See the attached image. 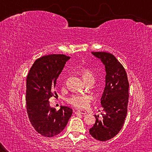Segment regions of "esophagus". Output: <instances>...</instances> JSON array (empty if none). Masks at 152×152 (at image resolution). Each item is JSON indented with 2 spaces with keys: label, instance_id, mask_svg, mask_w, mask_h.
Listing matches in <instances>:
<instances>
[{
  "label": "esophagus",
  "instance_id": "esophagus-1",
  "mask_svg": "<svg viewBox=\"0 0 152 152\" xmlns=\"http://www.w3.org/2000/svg\"><path fill=\"white\" fill-rule=\"evenodd\" d=\"M75 113L76 115H78V114H80V115H86V112L85 110H76V111L74 112Z\"/></svg>",
  "mask_w": 152,
  "mask_h": 152
}]
</instances>
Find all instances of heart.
<instances>
[{"mask_svg": "<svg viewBox=\"0 0 152 152\" xmlns=\"http://www.w3.org/2000/svg\"><path fill=\"white\" fill-rule=\"evenodd\" d=\"M81 76L84 82H86L89 80H94L93 74L88 69H83L81 70ZM91 97L87 94H76L72 96L68 99V102L78 109H86L88 107Z\"/></svg>", "mask_w": 152, "mask_h": 152, "instance_id": "b5f03b06", "label": "heart"}]
</instances>
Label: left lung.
Instances as JSON below:
<instances>
[{
  "instance_id": "obj_1",
  "label": "left lung",
  "mask_w": 152,
  "mask_h": 152,
  "mask_svg": "<svg viewBox=\"0 0 152 152\" xmlns=\"http://www.w3.org/2000/svg\"><path fill=\"white\" fill-rule=\"evenodd\" d=\"M101 60L106 72L105 86L101 99L105 111L102 119L95 115L96 122L89 132L94 139L104 141L114 137L123 127L127 113L129 82L122 64L114 56L107 52H92Z\"/></svg>"
}]
</instances>
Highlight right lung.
<instances>
[{
	"label": "right lung",
	"mask_w": 152,
	"mask_h": 152,
	"mask_svg": "<svg viewBox=\"0 0 152 152\" xmlns=\"http://www.w3.org/2000/svg\"><path fill=\"white\" fill-rule=\"evenodd\" d=\"M69 59L64 54L43 56L33 64L27 77L28 117L36 132L44 137H53L62 132L72 114V109L65 106H61L57 111L49 101Z\"/></svg>",
	"instance_id": "1"
}]
</instances>
